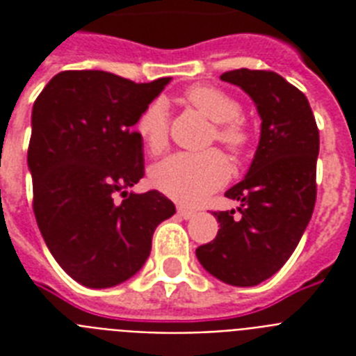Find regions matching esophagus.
Listing matches in <instances>:
<instances>
[{"label":"esophagus","mask_w":356,"mask_h":356,"mask_svg":"<svg viewBox=\"0 0 356 356\" xmlns=\"http://www.w3.org/2000/svg\"><path fill=\"white\" fill-rule=\"evenodd\" d=\"M177 212L181 214V218H184V220H190V218L195 216L194 209H188V207H179Z\"/></svg>","instance_id":"1"}]
</instances>
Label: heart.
<instances>
[{"instance_id": "b5f03b06", "label": "heart", "mask_w": 356, "mask_h": 356, "mask_svg": "<svg viewBox=\"0 0 356 356\" xmlns=\"http://www.w3.org/2000/svg\"><path fill=\"white\" fill-rule=\"evenodd\" d=\"M184 102L211 120V142L222 144L233 155H242L251 142L248 125L240 118L242 105L236 97L216 86L197 85L184 92ZM136 131L145 149L159 155L168 147V107L162 99L151 102L136 120ZM231 166L222 151L175 153L151 168V183L168 197L197 205L222 188Z\"/></svg>"}]
</instances>
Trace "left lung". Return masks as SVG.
<instances>
[{"instance_id":"left-lung-1","label":"left lung","mask_w":356,"mask_h":356,"mask_svg":"<svg viewBox=\"0 0 356 356\" xmlns=\"http://www.w3.org/2000/svg\"><path fill=\"white\" fill-rule=\"evenodd\" d=\"M222 81L248 92L262 127L243 181L225 192L238 212H214L216 238L195 249L211 275L233 286H254L281 270L298 248L316 205L320 131L309 99L270 70L240 68Z\"/></svg>"}]
</instances>
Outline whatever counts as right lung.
I'll use <instances>...</instances> for the list:
<instances>
[{"label": "right lung", "instance_id": "obj_1", "mask_svg": "<svg viewBox=\"0 0 356 356\" xmlns=\"http://www.w3.org/2000/svg\"><path fill=\"white\" fill-rule=\"evenodd\" d=\"M168 83L66 70L33 105L27 162L36 223L60 268L85 286L133 277L149 257L156 225L175 214L159 190L127 192L144 177L134 123Z\"/></svg>", "mask_w": 356, "mask_h": 356}]
</instances>
